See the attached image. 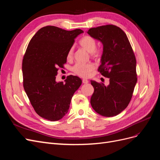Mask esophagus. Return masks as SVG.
<instances>
[{
  "label": "esophagus",
  "mask_w": 160,
  "mask_h": 160,
  "mask_svg": "<svg viewBox=\"0 0 160 160\" xmlns=\"http://www.w3.org/2000/svg\"><path fill=\"white\" fill-rule=\"evenodd\" d=\"M82 82H83V83H89V81L88 79H82Z\"/></svg>",
  "instance_id": "obj_1"
}]
</instances>
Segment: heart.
I'll use <instances>...</instances> for the list:
<instances>
[{"label": "heart", "instance_id": "obj_1", "mask_svg": "<svg viewBox=\"0 0 160 160\" xmlns=\"http://www.w3.org/2000/svg\"><path fill=\"white\" fill-rule=\"evenodd\" d=\"M80 46L86 51L91 53V55L98 58L101 56V51L96 49L97 42L95 38L90 36H85L79 42ZM73 55V47H71L67 52V57L68 59H71ZM94 70V65L91 63H77L72 67V71L75 74L82 77H88L91 72Z\"/></svg>", "mask_w": 160, "mask_h": 160}]
</instances>
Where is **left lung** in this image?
<instances>
[{
	"label": "left lung",
	"instance_id": "obj_1",
	"mask_svg": "<svg viewBox=\"0 0 160 160\" xmlns=\"http://www.w3.org/2000/svg\"><path fill=\"white\" fill-rule=\"evenodd\" d=\"M103 44L98 71L109 79L105 86L91 80L94 92L91 105L98 114L113 117L128 107L138 78L136 59L126 34L113 25L91 28L87 32Z\"/></svg>",
	"mask_w": 160,
	"mask_h": 160
}]
</instances>
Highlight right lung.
<instances>
[{"mask_svg": "<svg viewBox=\"0 0 160 160\" xmlns=\"http://www.w3.org/2000/svg\"><path fill=\"white\" fill-rule=\"evenodd\" d=\"M83 31H66L55 26L38 30L28 43L22 60L23 87L36 113L51 122L67 113L75 92L82 81L67 76L65 83L57 82L58 67H63L67 52Z\"/></svg>", "mask_w": 160, "mask_h": 160, "instance_id": "add662e5", "label": "right lung"}]
</instances>
